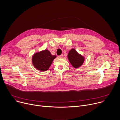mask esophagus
<instances>
[{
    "instance_id": "1",
    "label": "esophagus",
    "mask_w": 120,
    "mask_h": 120,
    "mask_svg": "<svg viewBox=\"0 0 120 120\" xmlns=\"http://www.w3.org/2000/svg\"><path fill=\"white\" fill-rule=\"evenodd\" d=\"M63 57V54H61V55H60V56H58V57H59V58H62Z\"/></svg>"
}]
</instances>
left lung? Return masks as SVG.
I'll return each instance as SVG.
<instances>
[{
    "label": "left lung",
    "instance_id": "8db88e82",
    "mask_svg": "<svg viewBox=\"0 0 120 120\" xmlns=\"http://www.w3.org/2000/svg\"><path fill=\"white\" fill-rule=\"evenodd\" d=\"M68 58L75 68H78L80 67L85 61V57L79 53L74 48L71 49L68 54Z\"/></svg>",
    "mask_w": 120,
    "mask_h": 120
}]
</instances>
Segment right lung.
Wrapping results in <instances>:
<instances>
[{
    "label": "right lung",
    "instance_id": "right-lung-1",
    "mask_svg": "<svg viewBox=\"0 0 120 120\" xmlns=\"http://www.w3.org/2000/svg\"><path fill=\"white\" fill-rule=\"evenodd\" d=\"M56 57V56L52 55L49 50L45 49L35 52L32 56L31 62L35 68L45 72L49 68L53 60Z\"/></svg>",
    "mask_w": 120,
    "mask_h": 120
}]
</instances>
